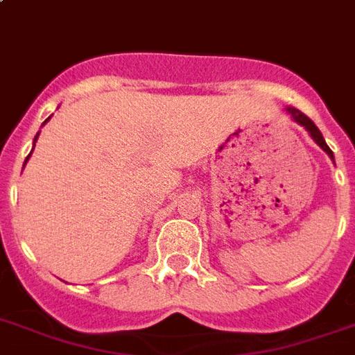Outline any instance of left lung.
<instances>
[{
    "mask_svg": "<svg viewBox=\"0 0 355 355\" xmlns=\"http://www.w3.org/2000/svg\"><path fill=\"white\" fill-rule=\"evenodd\" d=\"M286 112L291 113L292 119H294L296 123H300V124H302V126H305V128H307V132H309V134H311V137H313V139H315V141L318 143V145H320V147L329 154V158H334V153H331V148H329L328 145H326V141H324V137H322L320 130L316 128L315 123H313V121H311V119L307 117L305 113H302V112H300V110H296V107H288Z\"/></svg>",
    "mask_w": 355,
    "mask_h": 355,
    "instance_id": "8db88e82",
    "label": "left lung"
}]
</instances>
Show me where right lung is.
Masks as SVG:
<instances>
[{"instance_id":"obj_1","label":"right lung","mask_w":355,"mask_h":355,"mask_svg":"<svg viewBox=\"0 0 355 355\" xmlns=\"http://www.w3.org/2000/svg\"><path fill=\"white\" fill-rule=\"evenodd\" d=\"M46 121H48V119H46ZM46 121H44V123H46ZM37 137H39V134L35 135V141H37ZM29 156H31V154H29ZM29 156H27V158H26V162H27V159H29Z\"/></svg>"}]
</instances>
